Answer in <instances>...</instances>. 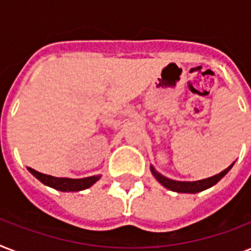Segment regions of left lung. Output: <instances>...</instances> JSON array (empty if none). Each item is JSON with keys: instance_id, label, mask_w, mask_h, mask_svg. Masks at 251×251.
Masks as SVG:
<instances>
[{"instance_id": "8db88e82", "label": "left lung", "mask_w": 251, "mask_h": 251, "mask_svg": "<svg viewBox=\"0 0 251 251\" xmlns=\"http://www.w3.org/2000/svg\"><path fill=\"white\" fill-rule=\"evenodd\" d=\"M233 164L229 165V167L226 168V169H224L223 172H220L219 175H215L212 176V177H208V178L199 179V181H176V179L168 178V177L163 176L161 173H159L152 165H150V169H151V173H152L153 177H155L163 186L167 187L168 190L176 191V193L195 194V193L206 190V189H210V187H212L214 185H216V183H218L219 181L230 171V168L233 167Z\"/></svg>"}]
</instances>
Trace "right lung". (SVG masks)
<instances>
[{"mask_svg":"<svg viewBox=\"0 0 251 251\" xmlns=\"http://www.w3.org/2000/svg\"><path fill=\"white\" fill-rule=\"evenodd\" d=\"M28 171L31 175H33L36 177L40 182H43L44 185L49 187H53L56 190L60 191H80L86 190L88 187H91L95 182H98L101 176H91V177H86V178H58V177H53V176L44 175V173H40V172L35 171L32 168H28Z\"/></svg>","mask_w":251,"mask_h":251,"instance_id":"obj_1","label":"right lung"}]
</instances>
